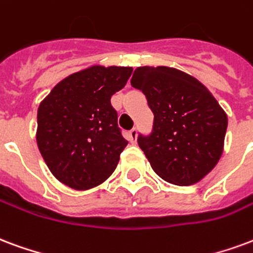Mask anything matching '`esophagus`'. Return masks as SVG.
Here are the masks:
<instances>
[{
  "label": "esophagus",
  "mask_w": 253,
  "mask_h": 253,
  "mask_svg": "<svg viewBox=\"0 0 253 253\" xmlns=\"http://www.w3.org/2000/svg\"><path fill=\"white\" fill-rule=\"evenodd\" d=\"M136 128H132V130H130V131L127 132V138H128V141L131 142V143H135L136 142Z\"/></svg>",
  "instance_id": "obj_1"
}]
</instances>
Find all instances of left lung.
Returning a JSON list of instances; mask_svg holds the SVG:
<instances>
[{
    "instance_id": "left-lung-1",
    "label": "left lung",
    "mask_w": 253,
    "mask_h": 253,
    "mask_svg": "<svg viewBox=\"0 0 253 253\" xmlns=\"http://www.w3.org/2000/svg\"><path fill=\"white\" fill-rule=\"evenodd\" d=\"M131 85L145 93L154 114L150 135L138 145L161 178L193 185L220 160L228 118L196 78L170 67H138Z\"/></svg>"
}]
</instances>
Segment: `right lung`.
I'll list each match as a JSON object with an SVG mask.
<instances>
[{"label":"right lung","instance_id":"1","mask_svg":"<svg viewBox=\"0 0 253 253\" xmlns=\"http://www.w3.org/2000/svg\"><path fill=\"white\" fill-rule=\"evenodd\" d=\"M131 72V67L92 65L67 76L40 103L37 146L60 182L87 190L114 173L128 142L118 127L111 96Z\"/></svg>","mask_w":253,"mask_h":253}]
</instances>
